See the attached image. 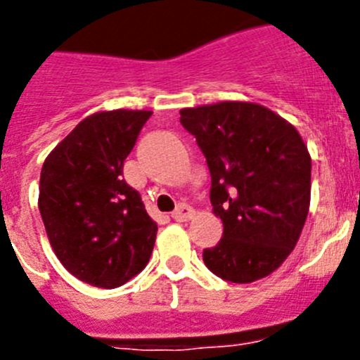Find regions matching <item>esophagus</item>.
Returning <instances> with one entry per match:
<instances>
[{"label":"esophagus","instance_id":"34e87169","mask_svg":"<svg viewBox=\"0 0 360 360\" xmlns=\"http://www.w3.org/2000/svg\"><path fill=\"white\" fill-rule=\"evenodd\" d=\"M193 214H195V211L191 210V207L188 206V204H179V206H177L176 210H174L172 218L176 221H186V220H190V218L193 217Z\"/></svg>","mask_w":360,"mask_h":360}]
</instances>
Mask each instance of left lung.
Returning <instances> with one entry per match:
<instances>
[{"instance_id": "obj_1", "label": "left lung", "mask_w": 360, "mask_h": 360, "mask_svg": "<svg viewBox=\"0 0 360 360\" xmlns=\"http://www.w3.org/2000/svg\"><path fill=\"white\" fill-rule=\"evenodd\" d=\"M179 113L206 156L211 206L224 224L204 263L236 284L268 277L293 252L307 218V146L293 124L263 104L224 101Z\"/></svg>"}]
</instances>
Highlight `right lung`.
I'll use <instances>...</instances> for the list:
<instances>
[{"mask_svg":"<svg viewBox=\"0 0 360 360\" xmlns=\"http://www.w3.org/2000/svg\"><path fill=\"white\" fill-rule=\"evenodd\" d=\"M153 112L110 110L83 119L42 165L39 210L60 263L113 290L149 263L158 224L122 177L124 160Z\"/></svg>","mask_w":360,"mask_h":360,"instance_id":"obj_1","label":"right lung"}]
</instances>
